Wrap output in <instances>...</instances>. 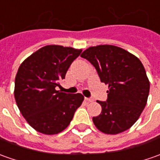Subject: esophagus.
Instances as JSON below:
<instances>
[{
	"mask_svg": "<svg viewBox=\"0 0 160 160\" xmlns=\"http://www.w3.org/2000/svg\"><path fill=\"white\" fill-rule=\"evenodd\" d=\"M85 100H86L87 102H93L94 101V98H87V97L85 98Z\"/></svg>",
	"mask_w": 160,
	"mask_h": 160,
	"instance_id": "esophagus-1",
	"label": "esophagus"
}]
</instances>
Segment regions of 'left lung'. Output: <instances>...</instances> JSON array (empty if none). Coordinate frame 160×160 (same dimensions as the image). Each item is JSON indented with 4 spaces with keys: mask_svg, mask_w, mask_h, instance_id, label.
<instances>
[{
    "mask_svg": "<svg viewBox=\"0 0 160 160\" xmlns=\"http://www.w3.org/2000/svg\"><path fill=\"white\" fill-rule=\"evenodd\" d=\"M95 67L101 81L108 85L106 102L97 101L102 113L93 117L103 133L118 134L130 129L147 102L150 82L138 58L115 45L89 47L80 55Z\"/></svg>",
    "mask_w": 160,
    "mask_h": 160,
    "instance_id": "8db88e82",
    "label": "left lung"
}]
</instances>
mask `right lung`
<instances>
[{"label": "right lung", "mask_w": 160, "mask_h": 160, "mask_svg": "<svg viewBox=\"0 0 160 160\" xmlns=\"http://www.w3.org/2000/svg\"><path fill=\"white\" fill-rule=\"evenodd\" d=\"M81 52L46 45L19 66L14 92L16 104L28 123L40 133L54 135L65 130L83 102L81 94H66L56 89Z\"/></svg>", "instance_id": "obj_1"}]
</instances>
